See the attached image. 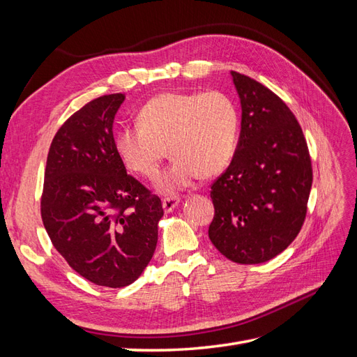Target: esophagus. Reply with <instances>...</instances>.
<instances>
[{
	"label": "esophagus",
	"instance_id": "esophagus-1",
	"mask_svg": "<svg viewBox=\"0 0 357 357\" xmlns=\"http://www.w3.org/2000/svg\"><path fill=\"white\" fill-rule=\"evenodd\" d=\"M180 199L177 197H168L162 199V208H164L165 213H171L178 205Z\"/></svg>",
	"mask_w": 357,
	"mask_h": 357
}]
</instances>
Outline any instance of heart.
<instances>
[{"instance_id":"1","label":"heart","mask_w":357,"mask_h":357,"mask_svg":"<svg viewBox=\"0 0 357 357\" xmlns=\"http://www.w3.org/2000/svg\"><path fill=\"white\" fill-rule=\"evenodd\" d=\"M238 110L228 95L167 92L139 110L137 125L117 131L114 150L129 171L150 177L168 147L174 160L158 174L155 188L174 195L199 174L213 177L228 167L238 143Z\"/></svg>"}]
</instances>
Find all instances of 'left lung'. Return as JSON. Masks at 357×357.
Returning a JSON list of instances; mask_svg holds the SVG:
<instances>
[{
	"label": "left lung",
	"mask_w": 357,
	"mask_h": 357,
	"mask_svg": "<svg viewBox=\"0 0 357 357\" xmlns=\"http://www.w3.org/2000/svg\"><path fill=\"white\" fill-rule=\"evenodd\" d=\"M241 102L234 158L213 183L208 236L229 261L255 265L282 253L305 220L312 183L302 129L289 107L264 84L231 71Z\"/></svg>",
	"instance_id": "8db88e82"
}]
</instances>
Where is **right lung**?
I'll return each instance as SVG.
<instances>
[{
    "label": "right lung",
    "instance_id": "add662e5",
    "mask_svg": "<svg viewBox=\"0 0 357 357\" xmlns=\"http://www.w3.org/2000/svg\"><path fill=\"white\" fill-rule=\"evenodd\" d=\"M123 93L75 112L50 144L43 225L61 256L93 284L125 287L142 275L158 243L160 199L126 174L113 122Z\"/></svg>",
    "mask_w": 357,
    "mask_h": 357
}]
</instances>
